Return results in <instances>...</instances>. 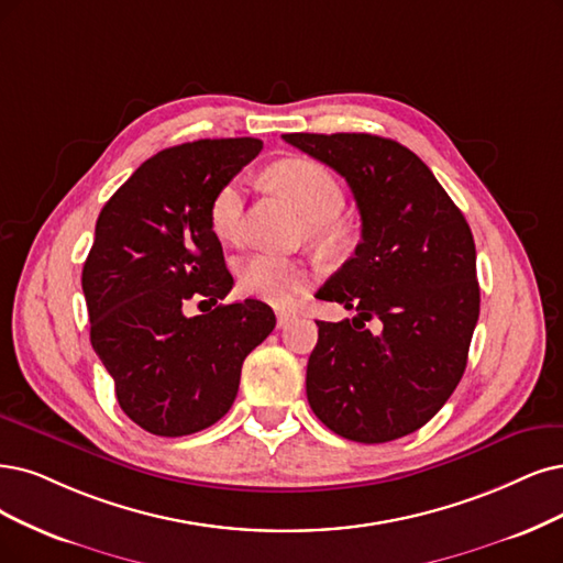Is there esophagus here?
Wrapping results in <instances>:
<instances>
[{"mask_svg": "<svg viewBox=\"0 0 563 563\" xmlns=\"http://www.w3.org/2000/svg\"><path fill=\"white\" fill-rule=\"evenodd\" d=\"M276 318H278V329H285L289 322H295V320H297V316H295V313H289V310H278Z\"/></svg>", "mask_w": 563, "mask_h": 563, "instance_id": "1", "label": "esophagus"}]
</instances>
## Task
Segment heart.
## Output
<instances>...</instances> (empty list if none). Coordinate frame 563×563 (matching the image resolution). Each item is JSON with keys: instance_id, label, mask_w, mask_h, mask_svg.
<instances>
[{"instance_id": "heart-1", "label": "heart", "mask_w": 563, "mask_h": 563, "mask_svg": "<svg viewBox=\"0 0 563 563\" xmlns=\"http://www.w3.org/2000/svg\"><path fill=\"white\" fill-rule=\"evenodd\" d=\"M266 180L297 208L299 216L306 220V232L310 236L329 239L343 232L341 211L345 206V195L339 178L324 164L310 157H285L268 166ZM243 203L241 178H232L220 185L211 199L208 220H211L213 234L227 245L241 239ZM308 285V266L295 260L253 255L239 266L241 292L262 301L287 303Z\"/></svg>"}]
</instances>
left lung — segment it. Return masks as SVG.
Here are the masks:
<instances>
[{
  "label": "left lung",
  "mask_w": 563,
  "mask_h": 563,
  "mask_svg": "<svg viewBox=\"0 0 563 563\" xmlns=\"http://www.w3.org/2000/svg\"><path fill=\"white\" fill-rule=\"evenodd\" d=\"M283 139L339 172L362 216L355 255L316 295L357 316L316 320L308 404L347 441H397L424 427L464 376L481 316L471 227L429 166L397 141L343 132Z\"/></svg>",
  "instance_id": "obj_1"
}]
</instances>
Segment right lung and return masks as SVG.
<instances>
[{
	"label": "right lung",
	"instance_id": "add662e5",
	"mask_svg": "<svg viewBox=\"0 0 563 563\" xmlns=\"http://www.w3.org/2000/svg\"><path fill=\"white\" fill-rule=\"evenodd\" d=\"M260 151L247 136L174 145L145 159L97 218L80 280L90 341L124 415L155 435L216 424L236 399L243 360L276 327L257 299L185 316L187 301L218 303L234 285L208 208Z\"/></svg>",
	"mask_w": 563,
	"mask_h": 563
}]
</instances>
